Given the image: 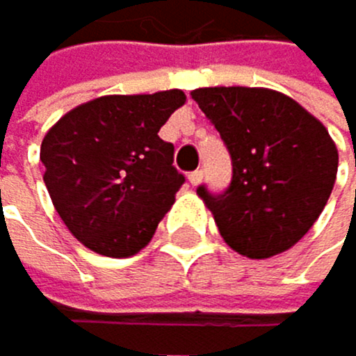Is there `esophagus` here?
<instances>
[{"label": "esophagus", "mask_w": 356, "mask_h": 356, "mask_svg": "<svg viewBox=\"0 0 356 356\" xmlns=\"http://www.w3.org/2000/svg\"><path fill=\"white\" fill-rule=\"evenodd\" d=\"M202 179H204V170H195V172L188 175V181H191L193 186H199V184H202Z\"/></svg>", "instance_id": "esophagus-1"}]
</instances>
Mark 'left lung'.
<instances>
[{"label": "left lung", "instance_id": "left-lung-1", "mask_svg": "<svg viewBox=\"0 0 356 356\" xmlns=\"http://www.w3.org/2000/svg\"><path fill=\"white\" fill-rule=\"evenodd\" d=\"M193 99L232 159L223 193L197 188L232 250L268 259L292 248L328 204L339 152L325 126L268 88H197Z\"/></svg>", "mask_w": 356, "mask_h": 356}]
</instances>
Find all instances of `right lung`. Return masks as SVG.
I'll return each mask as SVG.
<instances>
[{"instance_id":"right-lung-1","label":"right lung","mask_w":356,"mask_h":356,"mask_svg":"<svg viewBox=\"0 0 356 356\" xmlns=\"http://www.w3.org/2000/svg\"><path fill=\"white\" fill-rule=\"evenodd\" d=\"M184 102L181 90L97 97L46 133L44 184L86 248L130 257L152 239L186 181L172 165L175 146L159 137Z\"/></svg>"}]
</instances>
